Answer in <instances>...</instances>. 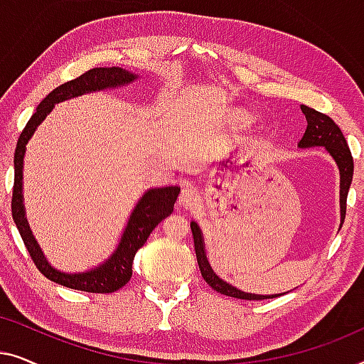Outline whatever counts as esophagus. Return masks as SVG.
Wrapping results in <instances>:
<instances>
[{"mask_svg":"<svg viewBox=\"0 0 364 364\" xmlns=\"http://www.w3.org/2000/svg\"><path fill=\"white\" fill-rule=\"evenodd\" d=\"M200 202H202L200 193H198L197 188L192 186L183 187L181 196H178V203L186 208H196Z\"/></svg>","mask_w":364,"mask_h":364,"instance_id":"obj_1","label":"esophagus"}]
</instances>
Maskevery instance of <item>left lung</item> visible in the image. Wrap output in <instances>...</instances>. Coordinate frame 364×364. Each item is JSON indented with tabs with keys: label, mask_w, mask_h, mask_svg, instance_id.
<instances>
[{
	"label": "left lung",
	"mask_w": 364,
	"mask_h": 364,
	"mask_svg": "<svg viewBox=\"0 0 364 364\" xmlns=\"http://www.w3.org/2000/svg\"><path fill=\"white\" fill-rule=\"evenodd\" d=\"M301 112L306 117V131L303 134L301 141L298 142V147L306 149V147H325L326 152L333 157V161L336 162L338 168H340V213H341V223L340 228L343 227L346 215V198L348 191H350L351 181H353V157L351 151L348 147L346 139L343 136L341 129L336 126L335 121L331 117H328L326 114H321L315 111V109L301 106ZM192 235H193V247H196V255L197 263L200 268V273L208 285L213 290L222 293V295L240 298V300H267V298H277L280 296L278 293L275 295H255V293H247L235 288L230 283L222 280L220 277H217V273L212 270L210 263L207 260L205 255V243H203V235L200 227L197 225V222H191Z\"/></svg>",
	"instance_id": "8db88e82"
}]
</instances>
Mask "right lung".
<instances>
[{
  "mask_svg": "<svg viewBox=\"0 0 364 364\" xmlns=\"http://www.w3.org/2000/svg\"><path fill=\"white\" fill-rule=\"evenodd\" d=\"M137 77V74H132L131 71L116 66L89 69V71L81 74L79 77L64 82L49 92L39 102L36 112L29 119L26 127L23 129L21 136L18 139L16 151H14V187L11 200L13 220L16 223L24 245H26L38 270L51 282L73 288V290L89 293H112L126 285L132 277V262L137 250L147 242L154 228L173 212V203L177 200L181 187L166 186L149 188L139 198L136 207H134L131 217L127 220V225L124 228L121 242H119L112 255L99 267L92 268V270L81 273H64L49 265L46 257L43 255L41 248L38 245L36 238L33 235L31 228L28 225L26 217H24L26 212H24L23 203V161L24 152H26V144L33 137L39 124L53 111L54 104L82 96V94L87 92L127 86V84L136 81Z\"/></svg>",
  "mask_w": 364,
  "mask_h": 364,
  "instance_id": "obj_1",
  "label": "right lung"
}]
</instances>
